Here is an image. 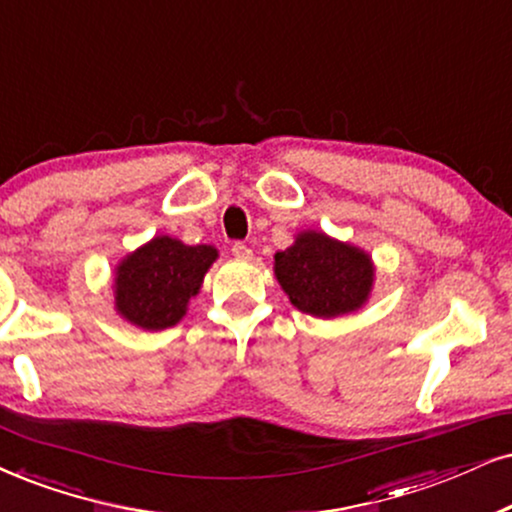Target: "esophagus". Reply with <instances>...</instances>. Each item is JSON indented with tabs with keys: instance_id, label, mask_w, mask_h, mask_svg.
<instances>
[{
	"instance_id": "esophagus-1",
	"label": "esophagus",
	"mask_w": 512,
	"mask_h": 512,
	"mask_svg": "<svg viewBox=\"0 0 512 512\" xmlns=\"http://www.w3.org/2000/svg\"><path fill=\"white\" fill-rule=\"evenodd\" d=\"M231 255H234L236 260H250L252 250H250V245H245L243 241H236L234 245H231Z\"/></svg>"
}]
</instances>
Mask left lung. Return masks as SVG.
<instances>
[{
	"label": "left lung",
	"mask_w": 512,
	"mask_h": 512,
	"mask_svg": "<svg viewBox=\"0 0 512 512\" xmlns=\"http://www.w3.org/2000/svg\"><path fill=\"white\" fill-rule=\"evenodd\" d=\"M274 260L278 283L304 314L331 319L354 312L371 293V257L316 231L297 236Z\"/></svg>",
	"instance_id": "8db88e82"
}]
</instances>
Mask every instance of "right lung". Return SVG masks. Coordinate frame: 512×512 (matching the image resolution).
Masks as SVG:
<instances>
[{
  "instance_id": "obj_1",
  "label": "right lung",
  "mask_w": 512,
  "mask_h": 512,
  "mask_svg": "<svg viewBox=\"0 0 512 512\" xmlns=\"http://www.w3.org/2000/svg\"><path fill=\"white\" fill-rule=\"evenodd\" d=\"M215 260L217 250L212 245H184L170 236L153 238L118 267V312L146 331L174 326Z\"/></svg>"
}]
</instances>
